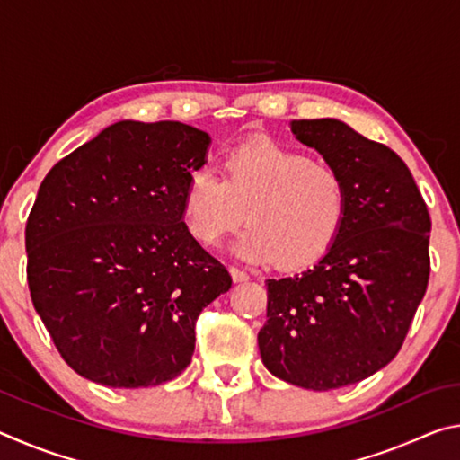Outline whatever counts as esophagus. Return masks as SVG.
I'll use <instances>...</instances> for the list:
<instances>
[{"label": "esophagus", "instance_id": "1", "mask_svg": "<svg viewBox=\"0 0 460 460\" xmlns=\"http://www.w3.org/2000/svg\"><path fill=\"white\" fill-rule=\"evenodd\" d=\"M231 271V278H233V282H247L249 279V276H247V271H243V270H239V268H231L229 270Z\"/></svg>", "mask_w": 460, "mask_h": 460}]
</instances>
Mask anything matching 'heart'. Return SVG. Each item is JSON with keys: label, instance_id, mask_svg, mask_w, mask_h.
Returning a JSON list of instances; mask_svg holds the SVG:
<instances>
[{"label": "heart", "instance_id": "b5f03b06", "mask_svg": "<svg viewBox=\"0 0 460 460\" xmlns=\"http://www.w3.org/2000/svg\"><path fill=\"white\" fill-rule=\"evenodd\" d=\"M349 215V189L337 170L274 139L235 147L223 164L192 170L182 192L186 231L215 247L241 223L235 252L247 261L305 268L329 252Z\"/></svg>", "mask_w": 460, "mask_h": 460}]
</instances>
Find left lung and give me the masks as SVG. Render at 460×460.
<instances>
[{"label":"left lung","instance_id":"8db88e82","mask_svg":"<svg viewBox=\"0 0 460 460\" xmlns=\"http://www.w3.org/2000/svg\"><path fill=\"white\" fill-rule=\"evenodd\" d=\"M292 134L345 178L349 215L313 268L268 279L258 334L270 373L314 392L373 376L403 345L430 276V215L403 160L339 119Z\"/></svg>","mask_w":460,"mask_h":460}]
</instances>
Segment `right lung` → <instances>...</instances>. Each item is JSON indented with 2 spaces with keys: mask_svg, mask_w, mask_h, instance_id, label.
<instances>
[{
  "mask_svg": "<svg viewBox=\"0 0 460 460\" xmlns=\"http://www.w3.org/2000/svg\"><path fill=\"white\" fill-rule=\"evenodd\" d=\"M208 144L181 121H118L42 181L26 223L30 296L79 376L147 387L189 367L199 314L231 288L182 221Z\"/></svg>",
  "mask_w": 460,
  "mask_h": 460,
  "instance_id": "obj_1",
  "label": "right lung"
}]
</instances>
